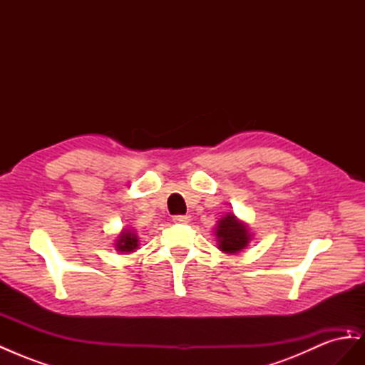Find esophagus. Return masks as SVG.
Masks as SVG:
<instances>
[{"label": "esophagus", "mask_w": 365, "mask_h": 365, "mask_svg": "<svg viewBox=\"0 0 365 365\" xmlns=\"http://www.w3.org/2000/svg\"><path fill=\"white\" fill-rule=\"evenodd\" d=\"M173 222L175 224H189L190 222V216H182V215L175 216L173 217Z\"/></svg>", "instance_id": "34e87169"}]
</instances>
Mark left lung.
<instances>
[{"label": "left lung", "instance_id": "1", "mask_svg": "<svg viewBox=\"0 0 365 365\" xmlns=\"http://www.w3.org/2000/svg\"><path fill=\"white\" fill-rule=\"evenodd\" d=\"M216 239L219 250L227 254H236L248 247L252 235L250 233L248 225L239 220L233 213H227L217 220Z\"/></svg>", "mask_w": 365, "mask_h": 365}]
</instances>
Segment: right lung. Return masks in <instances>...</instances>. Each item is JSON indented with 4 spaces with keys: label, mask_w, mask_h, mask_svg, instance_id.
<instances>
[{
    "label": "right lung",
    "mask_w": 365,
    "mask_h": 365,
    "mask_svg": "<svg viewBox=\"0 0 365 365\" xmlns=\"http://www.w3.org/2000/svg\"><path fill=\"white\" fill-rule=\"evenodd\" d=\"M138 248V236L135 231L125 228L117 236L115 250L120 252H134Z\"/></svg>",
    "instance_id": "obj_1"
}]
</instances>
